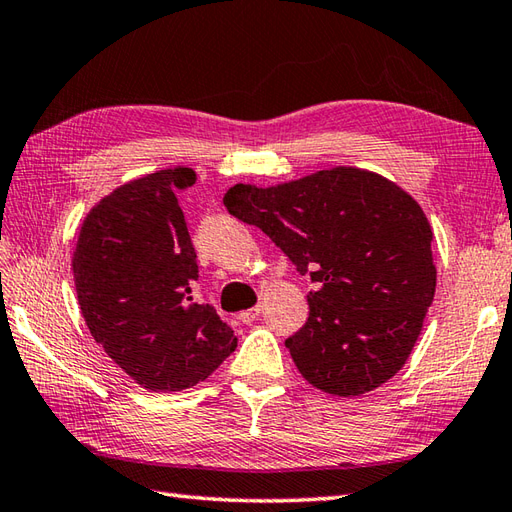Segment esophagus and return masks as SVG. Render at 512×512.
Instances as JSON below:
<instances>
[{"label": "esophagus", "instance_id": "esophagus-1", "mask_svg": "<svg viewBox=\"0 0 512 512\" xmlns=\"http://www.w3.org/2000/svg\"><path fill=\"white\" fill-rule=\"evenodd\" d=\"M258 315H260V304L254 306V309H247V311L238 313V320H241L243 324H252Z\"/></svg>", "mask_w": 512, "mask_h": 512}]
</instances>
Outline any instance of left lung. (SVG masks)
<instances>
[{
    "label": "left lung",
    "instance_id": "1",
    "mask_svg": "<svg viewBox=\"0 0 512 512\" xmlns=\"http://www.w3.org/2000/svg\"><path fill=\"white\" fill-rule=\"evenodd\" d=\"M223 203L317 285L309 320L285 342L313 388L359 396L403 368L436 293L434 234L412 195L335 166L269 188L236 184Z\"/></svg>",
    "mask_w": 512,
    "mask_h": 512
}]
</instances>
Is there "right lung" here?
I'll return each mask as SVG.
<instances>
[{
    "mask_svg": "<svg viewBox=\"0 0 512 512\" xmlns=\"http://www.w3.org/2000/svg\"><path fill=\"white\" fill-rule=\"evenodd\" d=\"M195 179L177 166L109 192L87 212L72 258L89 333L151 392L206 381L238 342L210 304L192 298L197 252L177 190Z\"/></svg>",
    "mask_w": 512,
    "mask_h": 512,
    "instance_id": "1",
    "label": "right lung"
}]
</instances>
